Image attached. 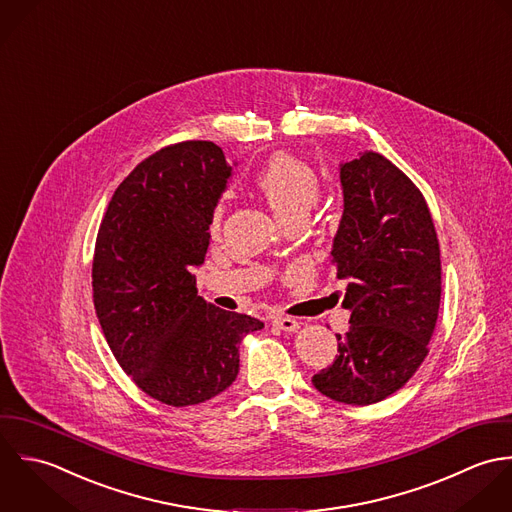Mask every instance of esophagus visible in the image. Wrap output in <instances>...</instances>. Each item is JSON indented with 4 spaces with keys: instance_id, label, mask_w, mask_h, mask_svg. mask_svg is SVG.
<instances>
[{
    "instance_id": "obj_1",
    "label": "esophagus",
    "mask_w": 512,
    "mask_h": 512,
    "mask_svg": "<svg viewBox=\"0 0 512 512\" xmlns=\"http://www.w3.org/2000/svg\"><path fill=\"white\" fill-rule=\"evenodd\" d=\"M273 326L285 330V332H297L301 328V322L297 318H291V316H277L273 320Z\"/></svg>"
}]
</instances>
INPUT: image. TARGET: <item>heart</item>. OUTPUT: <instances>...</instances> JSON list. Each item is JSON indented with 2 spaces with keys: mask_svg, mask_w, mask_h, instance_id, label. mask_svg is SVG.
<instances>
[{
  "mask_svg": "<svg viewBox=\"0 0 512 512\" xmlns=\"http://www.w3.org/2000/svg\"><path fill=\"white\" fill-rule=\"evenodd\" d=\"M255 184L281 221L307 215L320 196V180L314 168L287 152L271 156L255 174ZM221 215L223 204H217L211 213V231L219 229Z\"/></svg>",
  "mask_w": 512,
  "mask_h": 512,
  "instance_id": "b5f03b06",
  "label": "heart"
}]
</instances>
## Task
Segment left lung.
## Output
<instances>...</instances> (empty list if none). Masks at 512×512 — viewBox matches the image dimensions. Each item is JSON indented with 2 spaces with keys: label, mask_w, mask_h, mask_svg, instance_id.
<instances>
[{
  "label": "left lung",
  "mask_w": 512,
  "mask_h": 512,
  "mask_svg": "<svg viewBox=\"0 0 512 512\" xmlns=\"http://www.w3.org/2000/svg\"><path fill=\"white\" fill-rule=\"evenodd\" d=\"M344 213L330 251L346 279L348 332L312 376L340 404L370 406L406 386L427 356L441 301L439 241L425 198L378 152L340 164Z\"/></svg>",
  "instance_id": "1"
}]
</instances>
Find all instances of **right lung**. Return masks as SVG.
<instances>
[{
  "instance_id": "obj_1",
  "label": "right lung",
  "mask_w": 512,
  "mask_h": 512,
  "mask_svg": "<svg viewBox=\"0 0 512 512\" xmlns=\"http://www.w3.org/2000/svg\"><path fill=\"white\" fill-rule=\"evenodd\" d=\"M229 176L213 142L166 146L122 180L99 227L93 301L104 338L134 384L166 406H196L227 390L243 336L263 328L205 303L192 273L204 263Z\"/></svg>"
}]
</instances>
